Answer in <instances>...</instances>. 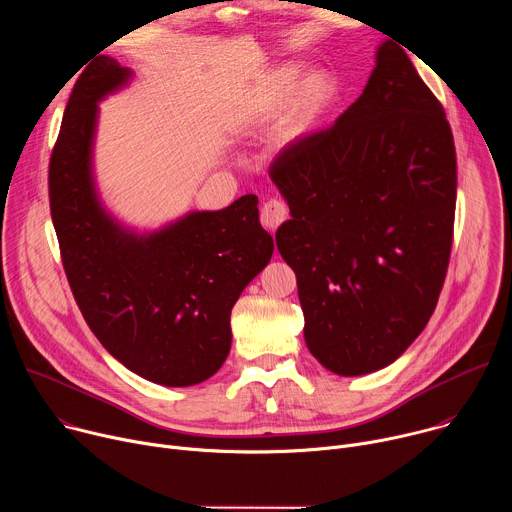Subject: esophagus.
<instances>
[{"instance_id": "34e87169", "label": "esophagus", "mask_w": 512, "mask_h": 512, "mask_svg": "<svg viewBox=\"0 0 512 512\" xmlns=\"http://www.w3.org/2000/svg\"><path fill=\"white\" fill-rule=\"evenodd\" d=\"M259 218H261V225L267 229V231H275L285 218H287V206L281 202V200H267L263 206H261V212H259Z\"/></svg>"}]
</instances>
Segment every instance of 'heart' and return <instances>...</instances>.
Instances as JSON below:
<instances>
[{
    "mask_svg": "<svg viewBox=\"0 0 512 512\" xmlns=\"http://www.w3.org/2000/svg\"><path fill=\"white\" fill-rule=\"evenodd\" d=\"M336 81L324 68L300 72L298 64H281L273 68L261 83L249 109L253 125L275 121L277 135L283 143L308 137L330 111L336 99Z\"/></svg>",
    "mask_w": 512,
    "mask_h": 512,
    "instance_id": "b5f03b06",
    "label": "heart"
}]
</instances>
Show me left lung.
<instances>
[{
	"label": "left lung",
	"instance_id": "1",
	"mask_svg": "<svg viewBox=\"0 0 512 512\" xmlns=\"http://www.w3.org/2000/svg\"><path fill=\"white\" fill-rule=\"evenodd\" d=\"M269 176L291 218L304 338L342 377L385 369L429 322L456 214V148L442 103L387 40L362 95L328 129L287 143Z\"/></svg>",
	"mask_w": 512,
	"mask_h": 512
}]
</instances>
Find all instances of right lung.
<instances>
[{"instance_id": "obj_1", "label": "right lung", "mask_w": 512, "mask_h": 512, "mask_svg": "<svg viewBox=\"0 0 512 512\" xmlns=\"http://www.w3.org/2000/svg\"><path fill=\"white\" fill-rule=\"evenodd\" d=\"M129 79L101 54L75 83L50 156V214L72 296L107 352L152 383L190 387L227 360L231 310L269 263L273 239L255 194L148 235L107 214L91 162L97 103Z\"/></svg>"}]
</instances>
